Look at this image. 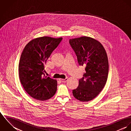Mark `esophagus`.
<instances>
[{
	"mask_svg": "<svg viewBox=\"0 0 131 131\" xmlns=\"http://www.w3.org/2000/svg\"><path fill=\"white\" fill-rule=\"evenodd\" d=\"M68 78H65V79H60L59 80L61 81V82H67V81H68Z\"/></svg>",
	"mask_w": 131,
	"mask_h": 131,
	"instance_id": "esophagus-1",
	"label": "esophagus"
}]
</instances>
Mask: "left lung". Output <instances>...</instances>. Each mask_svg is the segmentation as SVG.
<instances>
[{
    "instance_id": "8db88e82",
    "label": "left lung",
    "mask_w": 131,
    "mask_h": 131,
    "mask_svg": "<svg viewBox=\"0 0 131 131\" xmlns=\"http://www.w3.org/2000/svg\"><path fill=\"white\" fill-rule=\"evenodd\" d=\"M69 43L79 65L85 66L86 71L73 94L81 101H90L102 91L106 83L109 67L106 52L102 45L92 38L72 39Z\"/></svg>"
}]
</instances>
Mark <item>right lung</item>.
<instances>
[{
    "label": "right lung",
    "instance_id": "1",
    "mask_svg": "<svg viewBox=\"0 0 131 131\" xmlns=\"http://www.w3.org/2000/svg\"><path fill=\"white\" fill-rule=\"evenodd\" d=\"M62 38H37L24 48L19 60V78L25 90L41 101L51 98L56 93L57 81L45 75L44 64L61 42Z\"/></svg>",
    "mask_w": 131,
    "mask_h": 131
}]
</instances>
